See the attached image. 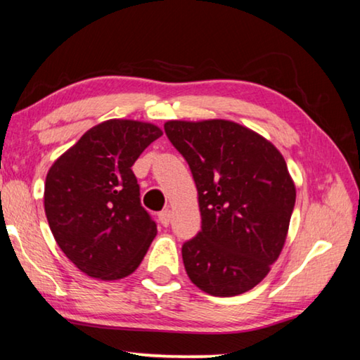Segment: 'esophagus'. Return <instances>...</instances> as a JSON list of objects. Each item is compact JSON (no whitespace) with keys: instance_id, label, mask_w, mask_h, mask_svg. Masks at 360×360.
Here are the masks:
<instances>
[{"instance_id":"esophagus-1","label":"esophagus","mask_w":360,"mask_h":360,"mask_svg":"<svg viewBox=\"0 0 360 360\" xmlns=\"http://www.w3.org/2000/svg\"><path fill=\"white\" fill-rule=\"evenodd\" d=\"M158 221L162 222V226H169V222H171V211L169 210H163V211H160L158 213Z\"/></svg>"}]
</instances>
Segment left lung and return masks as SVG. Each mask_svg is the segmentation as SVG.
<instances>
[{
  "label": "left lung",
  "instance_id": "8db88e82",
  "mask_svg": "<svg viewBox=\"0 0 360 360\" xmlns=\"http://www.w3.org/2000/svg\"><path fill=\"white\" fill-rule=\"evenodd\" d=\"M198 192L202 231L182 245L192 283L213 296L256 287L281 255L296 189L274 144L229 120L165 123Z\"/></svg>",
  "mask_w": 360,
  "mask_h": 360
}]
</instances>
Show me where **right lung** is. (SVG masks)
<instances>
[{"label":"right lung","instance_id":"obj_1","mask_svg":"<svg viewBox=\"0 0 360 360\" xmlns=\"http://www.w3.org/2000/svg\"><path fill=\"white\" fill-rule=\"evenodd\" d=\"M162 129L136 120H107L56 160L44 184V211L62 252L101 281L133 274L157 236L142 208L136 160Z\"/></svg>","mask_w":360,"mask_h":360}]
</instances>
